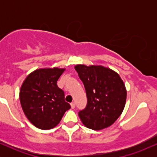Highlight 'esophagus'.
<instances>
[{"mask_svg":"<svg viewBox=\"0 0 157 157\" xmlns=\"http://www.w3.org/2000/svg\"><path fill=\"white\" fill-rule=\"evenodd\" d=\"M70 105H71V109H75V103L74 102H71V104H70Z\"/></svg>","mask_w":157,"mask_h":157,"instance_id":"obj_1","label":"esophagus"}]
</instances>
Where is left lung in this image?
Here are the masks:
<instances>
[{
  "mask_svg": "<svg viewBox=\"0 0 157 157\" xmlns=\"http://www.w3.org/2000/svg\"><path fill=\"white\" fill-rule=\"evenodd\" d=\"M75 68L87 95V105L78 113L82 124L95 131L111 126L125 105L127 91L121 77L102 66L80 64Z\"/></svg>",
  "mask_w": 157,
  "mask_h": 157,
  "instance_id": "left-lung-1",
  "label": "left lung"
}]
</instances>
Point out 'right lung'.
<instances>
[{
	"mask_svg": "<svg viewBox=\"0 0 157 157\" xmlns=\"http://www.w3.org/2000/svg\"><path fill=\"white\" fill-rule=\"evenodd\" d=\"M66 68H44L35 70L23 81L20 101L25 115L37 128L48 130L60 122L71 108L65 101L64 91L57 82Z\"/></svg>",
	"mask_w": 157,
	"mask_h": 157,
	"instance_id": "add662e5",
	"label": "right lung"
}]
</instances>
